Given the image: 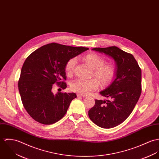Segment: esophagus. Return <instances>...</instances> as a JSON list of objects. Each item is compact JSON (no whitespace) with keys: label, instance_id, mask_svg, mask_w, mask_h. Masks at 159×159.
Wrapping results in <instances>:
<instances>
[{"label":"esophagus","instance_id":"obj_1","mask_svg":"<svg viewBox=\"0 0 159 159\" xmlns=\"http://www.w3.org/2000/svg\"><path fill=\"white\" fill-rule=\"evenodd\" d=\"M77 97H81V98H85L87 97V95L85 94H77Z\"/></svg>","mask_w":159,"mask_h":159}]
</instances>
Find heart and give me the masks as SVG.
Here are the masks:
<instances>
[{
	"label": "heart",
	"instance_id": "b5f03b06",
	"mask_svg": "<svg viewBox=\"0 0 159 159\" xmlns=\"http://www.w3.org/2000/svg\"><path fill=\"white\" fill-rule=\"evenodd\" d=\"M83 60L93 70V75L99 80L102 85H106L111 82L115 74V67L111 64H104L105 59L99 55L89 53L83 57ZM77 62L75 58L70 59L66 65L65 70L69 75H71L74 70ZM99 82L96 79L85 80L77 79L71 83V89L82 94H87L91 91L98 88Z\"/></svg>",
	"mask_w": 159,
	"mask_h": 159
}]
</instances>
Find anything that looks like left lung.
<instances>
[{
    "instance_id": "8db88e82",
    "label": "left lung",
    "mask_w": 159,
    "mask_h": 159,
    "mask_svg": "<svg viewBox=\"0 0 159 159\" xmlns=\"http://www.w3.org/2000/svg\"><path fill=\"white\" fill-rule=\"evenodd\" d=\"M112 58L116 63L115 79L99 93L107 98L96 100L88 111L97 125L110 129L124 122L133 111L141 93V71L134 57L116 46L92 49Z\"/></svg>"
}]
</instances>
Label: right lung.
Instances as JSON below:
<instances>
[{
  "label": "right lung",
  "instance_id": "right-lung-1",
  "mask_svg": "<svg viewBox=\"0 0 159 159\" xmlns=\"http://www.w3.org/2000/svg\"><path fill=\"white\" fill-rule=\"evenodd\" d=\"M89 49L57 43L44 45L31 53L25 60L18 82L24 107L36 121L52 124L66 114L71 101L77 98L74 93H57L54 84L66 88L62 81L66 79L65 65L72 58Z\"/></svg>",
  "mask_w": 159,
  "mask_h": 159
}]
</instances>
